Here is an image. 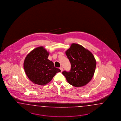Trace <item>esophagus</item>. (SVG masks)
Returning a JSON list of instances; mask_svg holds the SVG:
<instances>
[{"instance_id": "esophagus-1", "label": "esophagus", "mask_w": 121, "mask_h": 121, "mask_svg": "<svg viewBox=\"0 0 121 121\" xmlns=\"http://www.w3.org/2000/svg\"><path fill=\"white\" fill-rule=\"evenodd\" d=\"M60 69L61 70V72H62V70H63V67H60Z\"/></svg>"}]
</instances>
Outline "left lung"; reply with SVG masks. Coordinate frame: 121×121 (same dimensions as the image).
<instances>
[{
	"instance_id": "left-lung-1",
	"label": "left lung",
	"mask_w": 121,
	"mask_h": 121,
	"mask_svg": "<svg viewBox=\"0 0 121 121\" xmlns=\"http://www.w3.org/2000/svg\"><path fill=\"white\" fill-rule=\"evenodd\" d=\"M66 54L71 64L70 71L62 72L67 81L78 87L87 84L93 77L96 66L92 53L79 44L72 43Z\"/></svg>"
}]
</instances>
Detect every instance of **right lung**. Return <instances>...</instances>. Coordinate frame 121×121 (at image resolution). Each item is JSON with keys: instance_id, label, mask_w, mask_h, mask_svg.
Instances as JSON below:
<instances>
[{"instance_id": "right-lung-1", "label": "right lung", "mask_w": 121, "mask_h": 121, "mask_svg": "<svg viewBox=\"0 0 121 121\" xmlns=\"http://www.w3.org/2000/svg\"><path fill=\"white\" fill-rule=\"evenodd\" d=\"M49 52L43 47L36 48L26 56L23 67L27 76L36 84L44 86L61 70L48 59Z\"/></svg>"}]
</instances>
